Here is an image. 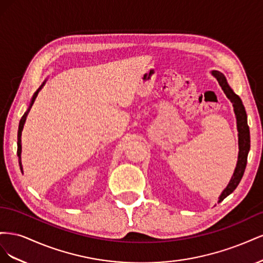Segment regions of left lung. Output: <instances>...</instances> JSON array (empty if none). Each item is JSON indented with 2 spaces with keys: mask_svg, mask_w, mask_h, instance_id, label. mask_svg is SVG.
I'll return each instance as SVG.
<instances>
[{
  "mask_svg": "<svg viewBox=\"0 0 263 263\" xmlns=\"http://www.w3.org/2000/svg\"><path fill=\"white\" fill-rule=\"evenodd\" d=\"M212 76L218 81L220 87L226 94V97L229 99V101L233 103L234 112L236 115L237 121V130H238V147H239V153H238V160L236 168L234 171V174L232 179H230L228 185L222 191L221 194L218 197V203H220L225 197H227L229 194H232L235 189L239 184V182L243 176V172L247 165V158H248V154L250 150V132L248 122H247V114L245 110V106L240 98L233 91L232 87L229 86L225 76L219 71L213 70Z\"/></svg>",
  "mask_w": 263,
  "mask_h": 263,
  "instance_id": "obj_1",
  "label": "left lung"
}]
</instances>
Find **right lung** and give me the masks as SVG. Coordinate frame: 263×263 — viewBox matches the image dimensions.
Returning a JSON list of instances; mask_svg holds the SVG:
<instances>
[{"instance_id": "obj_1", "label": "right lung", "mask_w": 263, "mask_h": 263, "mask_svg": "<svg viewBox=\"0 0 263 263\" xmlns=\"http://www.w3.org/2000/svg\"><path fill=\"white\" fill-rule=\"evenodd\" d=\"M46 81H47V79H46V80L42 83V85L38 87V89L36 90V92L33 94V97H31L30 102H29V105H28V107H27V109H26V112L24 113V115L22 116L21 121H20L18 132H17V156H18V163H20V168H21V171H22V172H23L22 158H21V155H22V139H21V138H22V132H23V128H24V125H25V122H26V117H27V115H28V113H29V110H30L31 106H33V104H34V101H35V99L37 98V95H38L39 91H41V90L43 89V86L45 85Z\"/></svg>"}]
</instances>
